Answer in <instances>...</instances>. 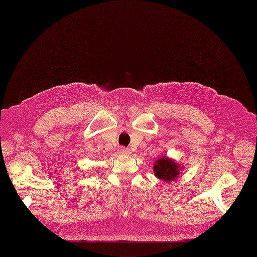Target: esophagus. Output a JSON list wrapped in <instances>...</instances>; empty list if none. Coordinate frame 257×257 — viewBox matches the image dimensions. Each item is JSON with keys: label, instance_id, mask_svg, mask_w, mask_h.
Wrapping results in <instances>:
<instances>
[{"label": "esophagus", "instance_id": "obj_1", "mask_svg": "<svg viewBox=\"0 0 257 257\" xmlns=\"http://www.w3.org/2000/svg\"><path fill=\"white\" fill-rule=\"evenodd\" d=\"M119 153H121V154H123V155H128L130 151H129V149H127V148H125V147H120L119 148Z\"/></svg>", "mask_w": 257, "mask_h": 257}]
</instances>
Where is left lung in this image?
<instances>
[{"instance_id":"left-lung-1","label":"left lung","mask_w":257,"mask_h":257,"mask_svg":"<svg viewBox=\"0 0 257 257\" xmlns=\"http://www.w3.org/2000/svg\"><path fill=\"white\" fill-rule=\"evenodd\" d=\"M180 169H182V167L175 162L174 160L167 157H162L159 159L154 166L156 177L164 180L166 182L176 180L180 174Z\"/></svg>"}]
</instances>
